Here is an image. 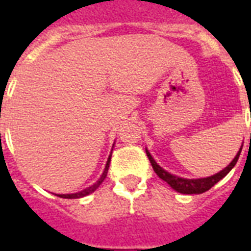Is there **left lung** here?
Wrapping results in <instances>:
<instances>
[{"label":"left lung","instance_id":"8db88e82","mask_svg":"<svg viewBox=\"0 0 251 251\" xmlns=\"http://www.w3.org/2000/svg\"><path fill=\"white\" fill-rule=\"evenodd\" d=\"M241 151H242V148L239 149V152L237 153V156L234 157L231 163L227 165L226 168L221 171V172H218L216 175H212L210 177H203V179H183V177H179V176H175V175H171L169 172H167L165 169H163L160 165H158L156 161H154V158L152 157V154L147 151V156L149 158V161L152 164L153 171L157 174V176L160 179H163L164 181H167L175 191H177L180 194H187V195H192V194H203L205 191H208L211 187H214V185L222 180L225 176H226L232 168H234V165L237 164L238 158H239V154H241Z\"/></svg>","mask_w":251,"mask_h":251}]
</instances>
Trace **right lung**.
I'll list each match as a JSON object with an SVG mask.
<instances>
[{
	"label": "right lung",
	"mask_w": 251,
	"mask_h": 251,
	"mask_svg": "<svg viewBox=\"0 0 251 251\" xmlns=\"http://www.w3.org/2000/svg\"><path fill=\"white\" fill-rule=\"evenodd\" d=\"M110 158H111V156H109V160H107V163H106V167H104L103 174H102V176L99 177L98 181H97L95 184H93L91 187H88V188L83 189V191H80V192H76V194L57 195V196H60V198H64V199H79V198H83V196H87V195L93 194L94 191L98 188L99 185L102 184V183H103V180L106 179V176H107V171H109V165H110Z\"/></svg>",
	"instance_id": "1"
}]
</instances>
